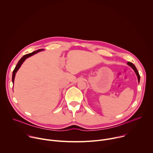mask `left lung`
Masks as SVG:
<instances>
[{
	"label": "left lung",
	"instance_id": "1",
	"mask_svg": "<svg viewBox=\"0 0 153 153\" xmlns=\"http://www.w3.org/2000/svg\"><path fill=\"white\" fill-rule=\"evenodd\" d=\"M127 64L129 65V66H130L131 67V68L134 70V71H135V73H136V75H137V76L138 82H139H139H140V75H139V72H138L137 70L136 69V67H135V65H134L133 63L130 62H127Z\"/></svg>",
	"mask_w": 153,
	"mask_h": 153
}]
</instances>
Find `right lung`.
I'll return each instance as SVG.
<instances>
[{"label":"right lung","instance_id":"1","mask_svg":"<svg viewBox=\"0 0 153 153\" xmlns=\"http://www.w3.org/2000/svg\"><path fill=\"white\" fill-rule=\"evenodd\" d=\"M43 50H43V49H40V50H38L37 51H34V52H32L31 53H29V54H25V55H24L22 57V58L19 60V61L18 62L17 65L16 66V67H15V68H14V71H13V72L12 81H13V84H14V78H15V76H16V72L18 71V70H19V68L20 67L22 64L23 63V62L26 60V59H27L28 57H30V56H33V55H34V54L37 53L39 52V51H43Z\"/></svg>","mask_w":153,"mask_h":153}]
</instances>
